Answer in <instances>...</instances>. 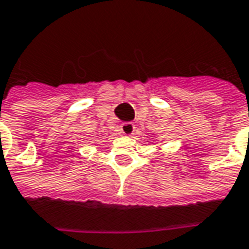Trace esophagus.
I'll return each mask as SVG.
<instances>
[{"instance_id":"34e87169","label":"esophagus","mask_w":249,"mask_h":249,"mask_svg":"<svg viewBox=\"0 0 249 249\" xmlns=\"http://www.w3.org/2000/svg\"><path fill=\"white\" fill-rule=\"evenodd\" d=\"M136 126L132 123H124V124H121L120 126V130H121V133L124 136H132L135 133Z\"/></svg>"}]
</instances>
